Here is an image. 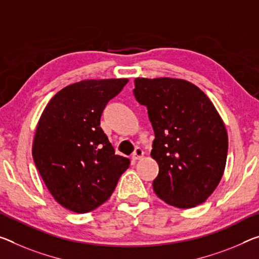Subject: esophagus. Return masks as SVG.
I'll list each match as a JSON object with an SVG mask.
<instances>
[{
	"label": "esophagus",
	"mask_w": 259,
	"mask_h": 259,
	"mask_svg": "<svg viewBox=\"0 0 259 259\" xmlns=\"http://www.w3.org/2000/svg\"><path fill=\"white\" fill-rule=\"evenodd\" d=\"M143 157V150L141 148H137L135 149V152L132 155V158L134 161H138V160H141Z\"/></svg>",
	"instance_id": "34e87169"
}]
</instances>
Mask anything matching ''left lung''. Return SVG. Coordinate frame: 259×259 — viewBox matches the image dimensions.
Instances as JSON below:
<instances>
[{"mask_svg": "<svg viewBox=\"0 0 259 259\" xmlns=\"http://www.w3.org/2000/svg\"><path fill=\"white\" fill-rule=\"evenodd\" d=\"M134 96L148 110L158 163L157 197L178 208L204 202L224 175L228 135L210 99L189 81L138 77Z\"/></svg>", "mask_w": 259, "mask_h": 259, "instance_id": "1", "label": "left lung"}]
</instances>
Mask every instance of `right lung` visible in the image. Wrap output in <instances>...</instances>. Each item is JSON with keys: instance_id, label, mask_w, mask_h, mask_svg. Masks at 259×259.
I'll return each mask as SVG.
<instances>
[{"instance_id": "obj_1", "label": "right lung", "mask_w": 259, "mask_h": 259, "mask_svg": "<svg viewBox=\"0 0 259 259\" xmlns=\"http://www.w3.org/2000/svg\"><path fill=\"white\" fill-rule=\"evenodd\" d=\"M127 78L83 79L61 89L42 111L32 146L34 164L53 198L75 213L111 197L130 160L114 154L101 128L110 99Z\"/></svg>"}]
</instances>
